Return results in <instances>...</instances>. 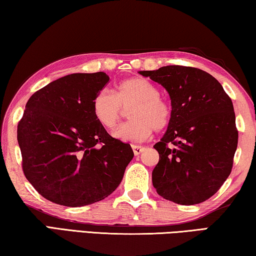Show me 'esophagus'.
<instances>
[{
	"label": "esophagus",
	"mask_w": 256,
	"mask_h": 256,
	"mask_svg": "<svg viewBox=\"0 0 256 256\" xmlns=\"http://www.w3.org/2000/svg\"><path fill=\"white\" fill-rule=\"evenodd\" d=\"M132 149H133V152H134V154H136V156H138V154L142 152V151L144 150V146H136V144H132Z\"/></svg>",
	"instance_id": "1"
}]
</instances>
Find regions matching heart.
<instances>
[{
	"instance_id": "1",
	"label": "heart",
	"mask_w": 256,
	"mask_h": 256,
	"mask_svg": "<svg viewBox=\"0 0 256 256\" xmlns=\"http://www.w3.org/2000/svg\"><path fill=\"white\" fill-rule=\"evenodd\" d=\"M157 86L144 78H131L116 86L114 94L99 92L92 102L98 123L112 130L120 122L122 107L131 118L116 130L114 136L123 141H144L154 131H162L172 118V108L159 96Z\"/></svg>"
}]
</instances>
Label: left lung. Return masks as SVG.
I'll use <instances>...</instances> for the list:
<instances>
[{
  "instance_id": "left-lung-1",
  "label": "left lung",
  "mask_w": 256,
  "mask_h": 256,
  "mask_svg": "<svg viewBox=\"0 0 256 256\" xmlns=\"http://www.w3.org/2000/svg\"><path fill=\"white\" fill-rule=\"evenodd\" d=\"M138 73L162 84L172 100L170 123L154 146L159 154L154 188L177 204L208 200L232 168L238 131L232 99L216 78L196 68L168 66Z\"/></svg>"
}]
</instances>
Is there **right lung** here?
<instances>
[{
  "instance_id": "add662e5",
  "label": "right lung",
  "mask_w": 256,
  "mask_h": 256,
  "mask_svg": "<svg viewBox=\"0 0 256 256\" xmlns=\"http://www.w3.org/2000/svg\"><path fill=\"white\" fill-rule=\"evenodd\" d=\"M110 76L73 73L50 82L26 104L18 144L26 178L48 201L84 206L114 192L133 158L128 144L112 138L92 112Z\"/></svg>"
}]
</instances>
